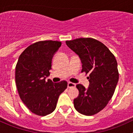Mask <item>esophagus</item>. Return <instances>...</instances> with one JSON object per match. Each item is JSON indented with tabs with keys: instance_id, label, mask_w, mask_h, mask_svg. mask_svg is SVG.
<instances>
[{
	"instance_id": "obj_1",
	"label": "esophagus",
	"mask_w": 133,
	"mask_h": 133,
	"mask_svg": "<svg viewBox=\"0 0 133 133\" xmlns=\"http://www.w3.org/2000/svg\"><path fill=\"white\" fill-rule=\"evenodd\" d=\"M75 86H76V84H74V83L70 82H69L68 83V88H75Z\"/></svg>"
}]
</instances>
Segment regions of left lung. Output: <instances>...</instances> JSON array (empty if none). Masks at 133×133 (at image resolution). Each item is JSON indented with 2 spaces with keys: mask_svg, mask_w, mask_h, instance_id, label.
<instances>
[{
  "mask_svg": "<svg viewBox=\"0 0 133 133\" xmlns=\"http://www.w3.org/2000/svg\"><path fill=\"white\" fill-rule=\"evenodd\" d=\"M65 43L81 60L82 72L89 73L88 88L76 85L79 94L73 101L75 108L82 115H93L105 108L113 95L119 78L117 62L104 44L94 38H76Z\"/></svg>",
  "mask_w": 133,
  "mask_h": 133,
  "instance_id": "obj_1",
  "label": "left lung"
}]
</instances>
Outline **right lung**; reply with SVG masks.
I'll list each match as a JSON object with an SVG mask.
<instances>
[{"label":"right lung","instance_id":"add662e5","mask_svg":"<svg viewBox=\"0 0 133 133\" xmlns=\"http://www.w3.org/2000/svg\"><path fill=\"white\" fill-rule=\"evenodd\" d=\"M61 42L40 41L28 46L18 58L15 82L21 99L32 112L39 116L51 113L59 96L68 86L66 81L53 83L49 76L53 56Z\"/></svg>","mask_w":133,"mask_h":133}]
</instances>
